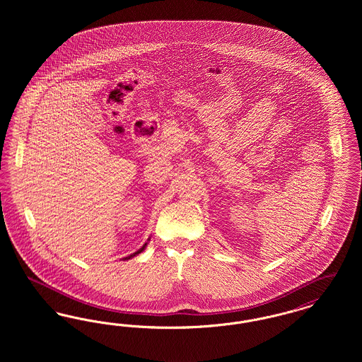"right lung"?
Returning <instances> with one entry per match:
<instances>
[{"label":"right lung","mask_w":362,"mask_h":362,"mask_svg":"<svg viewBox=\"0 0 362 362\" xmlns=\"http://www.w3.org/2000/svg\"><path fill=\"white\" fill-rule=\"evenodd\" d=\"M149 240H151V238H148V241L138 250V251H136V252H133L132 255H129V257H126V258H123V260H127V259H132L133 257H136V255H138V254H141V252H144L145 251V248H146V245H148V243H149Z\"/></svg>","instance_id":"right-lung-1"}]
</instances>
